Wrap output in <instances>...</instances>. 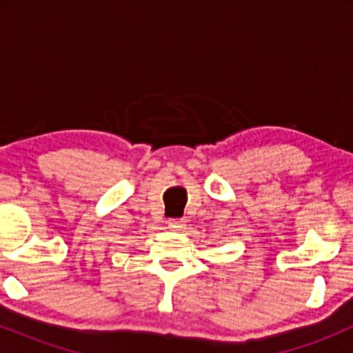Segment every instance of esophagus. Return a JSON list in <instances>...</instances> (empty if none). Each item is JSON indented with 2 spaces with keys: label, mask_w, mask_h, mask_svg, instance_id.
Masks as SVG:
<instances>
[{
  "label": "esophagus",
  "mask_w": 353,
  "mask_h": 353,
  "mask_svg": "<svg viewBox=\"0 0 353 353\" xmlns=\"http://www.w3.org/2000/svg\"><path fill=\"white\" fill-rule=\"evenodd\" d=\"M168 224H169V228L174 230H181L185 225V222L181 221V219H169Z\"/></svg>",
  "instance_id": "esophagus-1"
}]
</instances>
